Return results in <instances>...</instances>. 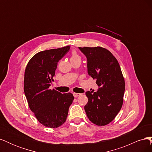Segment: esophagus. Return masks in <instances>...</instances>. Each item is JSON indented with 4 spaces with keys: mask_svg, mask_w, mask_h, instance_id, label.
I'll return each instance as SVG.
<instances>
[{
    "mask_svg": "<svg viewBox=\"0 0 152 152\" xmlns=\"http://www.w3.org/2000/svg\"><path fill=\"white\" fill-rule=\"evenodd\" d=\"M73 94V96H74L75 98H77V97H78V96H79L81 94H80V93H74Z\"/></svg>",
    "mask_w": 152,
    "mask_h": 152,
    "instance_id": "esophagus-1",
    "label": "esophagus"
}]
</instances>
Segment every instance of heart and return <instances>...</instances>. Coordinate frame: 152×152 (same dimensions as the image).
I'll list each match as a JSON object with an SVG mask.
<instances>
[{
	"label": "heart",
	"mask_w": 152,
	"mask_h": 152,
	"mask_svg": "<svg viewBox=\"0 0 152 152\" xmlns=\"http://www.w3.org/2000/svg\"><path fill=\"white\" fill-rule=\"evenodd\" d=\"M80 61L81 58L79 54H77V53L75 51V50H73L71 53V56H70V61L71 62L75 61Z\"/></svg>",
	"instance_id": "obj_1"
}]
</instances>
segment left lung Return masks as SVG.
<instances>
[{"instance_id": "left-lung-1", "label": "left lung", "mask_w": 152, "mask_h": 152, "mask_svg": "<svg viewBox=\"0 0 152 152\" xmlns=\"http://www.w3.org/2000/svg\"><path fill=\"white\" fill-rule=\"evenodd\" d=\"M87 59V72L99 88L87 91L84 107L87 116L97 126H105L115 118L122 107L125 80L113 55L102 47L79 48Z\"/></svg>"}]
</instances>
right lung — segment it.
Wrapping results in <instances>:
<instances>
[{
  "instance_id": "right-lung-1",
  "label": "right lung",
  "mask_w": 152,
  "mask_h": 152,
  "mask_svg": "<svg viewBox=\"0 0 152 152\" xmlns=\"http://www.w3.org/2000/svg\"><path fill=\"white\" fill-rule=\"evenodd\" d=\"M70 46L45 50L35 54L26 66L24 92L29 108L37 121L49 128H57L65 122L68 109L74 97L49 89L58 62Z\"/></svg>"
}]
</instances>
